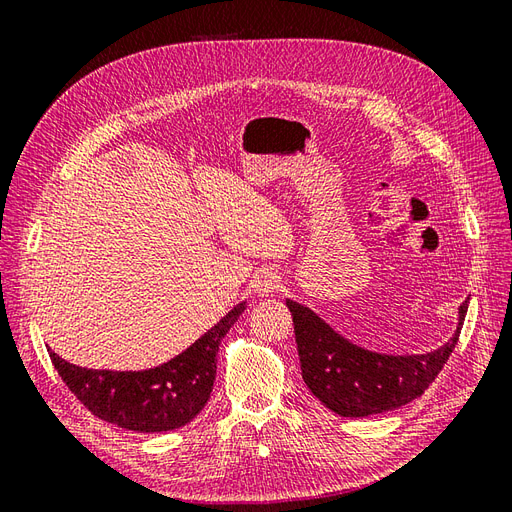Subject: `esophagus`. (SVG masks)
Here are the masks:
<instances>
[{
    "label": "esophagus",
    "mask_w": 512,
    "mask_h": 512,
    "mask_svg": "<svg viewBox=\"0 0 512 512\" xmlns=\"http://www.w3.org/2000/svg\"><path fill=\"white\" fill-rule=\"evenodd\" d=\"M280 288V275L273 267H262L254 273L252 277V290L258 294V297H269L271 292Z\"/></svg>",
    "instance_id": "obj_1"
}]
</instances>
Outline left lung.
<instances>
[{
	"label": "left lung",
	"mask_w": 512,
	"mask_h": 512,
	"mask_svg": "<svg viewBox=\"0 0 512 512\" xmlns=\"http://www.w3.org/2000/svg\"><path fill=\"white\" fill-rule=\"evenodd\" d=\"M286 305L309 391L335 414L352 418L395 410L421 397L451 356L468 314V301H463L457 331L442 348L393 356L350 344L301 303L288 299Z\"/></svg>",
	"instance_id": "left-lung-1"
}]
</instances>
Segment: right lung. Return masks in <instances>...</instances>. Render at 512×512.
Returning <instances> with one entry per match:
<instances>
[{
	"label": "right lung",
	"mask_w": 512,
	"mask_h": 512,
	"mask_svg": "<svg viewBox=\"0 0 512 512\" xmlns=\"http://www.w3.org/2000/svg\"><path fill=\"white\" fill-rule=\"evenodd\" d=\"M243 309L245 303H239L188 350L153 369L76 367L53 350L51 361L76 399L102 421L141 433L179 429L209 401L220 344Z\"/></svg>",
	"instance_id": "add662e5"
}]
</instances>
